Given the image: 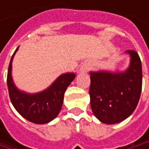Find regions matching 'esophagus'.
I'll use <instances>...</instances> for the list:
<instances>
[{"label": "esophagus", "instance_id": "esophagus-1", "mask_svg": "<svg viewBox=\"0 0 149 149\" xmlns=\"http://www.w3.org/2000/svg\"><path fill=\"white\" fill-rule=\"evenodd\" d=\"M90 69V65H84L81 67V72H86L88 70Z\"/></svg>", "mask_w": 149, "mask_h": 149}]
</instances>
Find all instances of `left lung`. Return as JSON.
<instances>
[{
	"label": "left lung",
	"instance_id": "left-lung-1",
	"mask_svg": "<svg viewBox=\"0 0 149 149\" xmlns=\"http://www.w3.org/2000/svg\"><path fill=\"white\" fill-rule=\"evenodd\" d=\"M129 68L123 72H91V107L95 116L106 124L118 123L135 109L141 92L142 70L138 53L133 50Z\"/></svg>",
	"mask_w": 149,
	"mask_h": 149
}]
</instances>
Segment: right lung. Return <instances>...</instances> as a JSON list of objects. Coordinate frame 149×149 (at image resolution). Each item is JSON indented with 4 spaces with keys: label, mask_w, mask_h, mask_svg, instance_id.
<instances>
[{
    "label": "right lung",
    "mask_w": 149,
    "mask_h": 149,
    "mask_svg": "<svg viewBox=\"0 0 149 149\" xmlns=\"http://www.w3.org/2000/svg\"><path fill=\"white\" fill-rule=\"evenodd\" d=\"M13 54L8 71L7 84L8 88L9 97L15 109L25 119L37 124H45L53 120L59 113L64 101V95L73 81L76 74L73 72L60 75L45 91L28 94L20 91L15 86L12 78V61Z\"/></svg>",
    "instance_id": "obj_1"
}]
</instances>
